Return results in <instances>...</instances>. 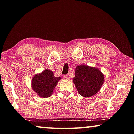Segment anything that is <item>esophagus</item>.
I'll use <instances>...</instances> for the list:
<instances>
[{
  "label": "esophagus",
  "instance_id": "esophagus-1",
  "mask_svg": "<svg viewBox=\"0 0 134 134\" xmlns=\"http://www.w3.org/2000/svg\"><path fill=\"white\" fill-rule=\"evenodd\" d=\"M64 78L65 79H70V74H67L66 75H64Z\"/></svg>",
  "mask_w": 134,
  "mask_h": 134
}]
</instances>
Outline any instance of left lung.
I'll return each mask as SVG.
<instances>
[{
    "mask_svg": "<svg viewBox=\"0 0 134 134\" xmlns=\"http://www.w3.org/2000/svg\"><path fill=\"white\" fill-rule=\"evenodd\" d=\"M104 80L103 74L99 69L83 64L77 65L75 77L72 79L79 93L85 97L96 94L100 90Z\"/></svg>",
    "mask_w": 134,
    "mask_h": 134,
    "instance_id": "obj_1",
    "label": "left lung"
}]
</instances>
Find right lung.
<instances>
[{
	"label": "right lung",
	"instance_id": "add662e5",
	"mask_svg": "<svg viewBox=\"0 0 134 134\" xmlns=\"http://www.w3.org/2000/svg\"><path fill=\"white\" fill-rule=\"evenodd\" d=\"M60 77H55L54 72L49 69H45L33 77L31 81V87L38 95L42 98L50 97Z\"/></svg>",
	"mask_w": 134,
	"mask_h": 134
}]
</instances>
